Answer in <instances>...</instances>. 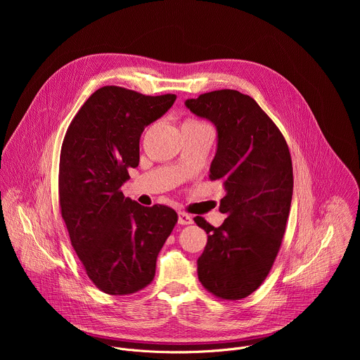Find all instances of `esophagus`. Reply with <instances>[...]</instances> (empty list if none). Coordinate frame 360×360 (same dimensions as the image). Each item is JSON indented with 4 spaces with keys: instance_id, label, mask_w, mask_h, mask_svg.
Instances as JSON below:
<instances>
[{
    "instance_id": "obj_1",
    "label": "esophagus",
    "mask_w": 360,
    "mask_h": 360,
    "mask_svg": "<svg viewBox=\"0 0 360 360\" xmlns=\"http://www.w3.org/2000/svg\"><path fill=\"white\" fill-rule=\"evenodd\" d=\"M193 222L192 217L186 212H178V224L179 225H191Z\"/></svg>"
}]
</instances>
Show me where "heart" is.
Listing matches in <instances>:
<instances>
[{"label": "heart", "instance_id": "1", "mask_svg": "<svg viewBox=\"0 0 360 360\" xmlns=\"http://www.w3.org/2000/svg\"><path fill=\"white\" fill-rule=\"evenodd\" d=\"M200 124H203V122L196 121V120H192V118H189V120H186V121L184 122V125H200Z\"/></svg>", "mask_w": 360, "mask_h": 360}]
</instances>
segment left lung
I'll return each mask as SVG.
<instances>
[{
    "instance_id": "1",
    "label": "left lung",
    "mask_w": 360,
    "mask_h": 360,
    "mask_svg": "<svg viewBox=\"0 0 360 360\" xmlns=\"http://www.w3.org/2000/svg\"><path fill=\"white\" fill-rule=\"evenodd\" d=\"M185 105L218 129L210 178L226 191L219 211L228 218L221 226L193 218L208 233L198 278L217 297L239 300L264 283L281 249L293 192L290 152L279 128L249 95L219 89Z\"/></svg>"
}]
</instances>
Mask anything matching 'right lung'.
<instances>
[{
  "mask_svg": "<svg viewBox=\"0 0 360 360\" xmlns=\"http://www.w3.org/2000/svg\"><path fill=\"white\" fill-rule=\"evenodd\" d=\"M175 94L143 95L122 86L96 89L71 121L58 172L61 217L92 283L131 295L155 276L157 258L178 222L165 205L125 198L128 169L139 164V138L175 102Z\"/></svg>",
  "mask_w": 360,
  "mask_h": 360,
  "instance_id": "obj_1",
  "label": "right lung"
}]
</instances>
